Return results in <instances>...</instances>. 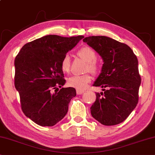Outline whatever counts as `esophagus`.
Segmentation results:
<instances>
[{
    "mask_svg": "<svg viewBox=\"0 0 155 155\" xmlns=\"http://www.w3.org/2000/svg\"><path fill=\"white\" fill-rule=\"evenodd\" d=\"M85 92L83 90H79V89H76V94H77L78 95H81L82 94H84V93Z\"/></svg>",
    "mask_w": 155,
    "mask_h": 155,
    "instance_id": "esophagus-1",
    "label": "esophagus"
}]
</instances>
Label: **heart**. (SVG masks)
I'll return each instance as SVG.
<instances>
[{"label":"heart","instance_id":"b5f03b06","mask_svg":"<svg viewBox=\"0 0 155 155\" xmlns=\"http://www.w3.org/2000/svg\"><path fill=\"white\" fill-rule=\"evenodd\" d=\"M78 55L88 62L86 69L92 73H96L98 69V66L97 64L96 53L91 47H84L80 49L78 51ZM70 57L66 54L63 57L61 62V69L64 72L68 73L70 70ZM91 81V76L89 74L84 75H74L70 76L67 79V84L71 87L75 88L76 89L84 90L87 87L88 84Z\"/></svg>","mask_w":155,"mask_h":155}]
</instances>
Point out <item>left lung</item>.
Masks as SVG:
<instances>
[{
	"label": "left lung",
	"instance_id": "left-lung-1",
	"mask_svg": "<svg viewBox=\"0 0 155 155\" xmlns=\"http://www.w3.org/2000/svg\"><path fill=\"white\" fill-rule=\"evenodd\" d=\"M83 41L104 61L94 86H101L104 92L96 94V101L90 108L91 115L104 125L119 124L138 103L141 78L137 57L127 45L108 37L90 36Z\"/></svg>",
	"mask_w": 155,
	"mask_h": 155
}]
</instances>
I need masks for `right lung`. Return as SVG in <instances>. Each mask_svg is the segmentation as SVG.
<instances>
[{
  "label": "right lung",
  "mask_w": 155,
  "mask_h": 155,
  "mask_svg": "<svg viewBox=\"0 0 155 155\" xmlns=\"http://www.w3.org/2000/svg\"><path fill=\"white\" fill-rule=\"evenodd\" d=\"M84 38L44 36L25 45L15 57V87L22 110L36 124L53 126L67 113L75 88H61L54 94L50 91L64 85L61 60Z\"/></svg>",
  "instance_id": "right-lung-1"
}]
</instances>
